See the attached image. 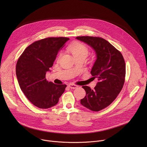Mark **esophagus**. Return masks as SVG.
I'll return each instance as SVG.
<instances>
[{"mask_svg": "<svg viewBox=\"0 0 147 147\" xmlns=\"http://www.w3.org/2000/svg\"><path fill=\"white\" fill-rule=\"evenodd\" d=\"M78 86L76 85V84H70L69 85V87H70L71 89H75L77 88Z\"/></svg>", "mask_w": 147, "mask_h": 147, "instance_id": "34e87169", "label": "esophagus"}]
</instances>
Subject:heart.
Segmentation results:
<instances>
[{
  "instance_id": "heart-1",
  "label": "heart",
  "mask_w": 147,
  "mask_h": 147,
  "mask_svg": "<svg viewBox=\"0 0 147 147\" xmlns=\"http://www.w3.org/2000/svg\"><path fill=\"white\" fill-rule=\"evenodd\" d=\"M67 49L71 53L74 57H84L86 58L88 54V49L87 47L80 42H75L73 43L68 47ZM61 56V53L59 55L58 59H59Z\"/></svg>"
}]
</instances>
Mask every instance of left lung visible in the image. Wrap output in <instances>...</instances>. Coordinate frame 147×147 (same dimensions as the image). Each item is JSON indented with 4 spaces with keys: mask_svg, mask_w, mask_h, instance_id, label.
<instances>
[{
    "mask_svg": "<svg viewBox=\"0 0 147 147\" xmlns=\"http://www.w3.org/2000/svg\"><path fill=\"white\" fill-rule=\"evenodd\" d=\"M76 38L90 46L96 53L91 73L98 82L94 90L82 87L86 95L80 102L82 106L98 112L108 107L121 91L125 80V61L121 52L103 38L89 36Z\"/></svg>",
    "mask_w": 147,
    "mask_h": 147,
    "instance_id": "obj_1",
    "label": "left lung"
}]
</instances>
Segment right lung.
<instances>
[{
    "instance_id": "add662e5",
    "label": "right lung",
    "mask_w": 147,
    "mask_h": 147,
    "mask_svg": "<svg viewBox=\"0 0 147 147\" xmlns=\"http://www.w3.org/2000/svg\"><path fill=\"white\" fill-rule=\"evenodd\" d=\"M69 38L51 37L34 42L18 58L16 76L20 87L27 99L40 109L50 108L58 103L65 84H55L45 78L58 52Z\"/></svg>"
}]
</instances>
